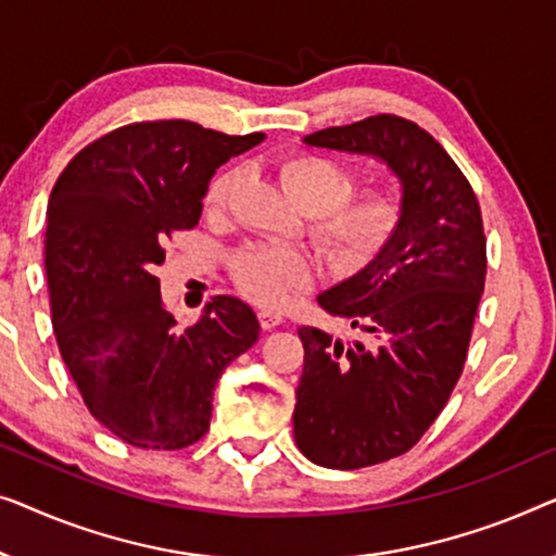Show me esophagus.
I'll return each mask as SVG.
<instances>
[{
    "label": "esophagus",
    "instance_id": "34e87169",
    "mask_svg": "<svg viewBox=\"0 0 556 556\" xmlns=\"http://www.w3.org/2000/svg\"><path fill=\"white\" fill-rule=\"evenodd\" d=\"M260 323H262L264 330H275V327H279L281 323H285V317H281L279 312L262 309V312H260Z\"/></svg>",
    "mask_w": 556,
    "mask_h": 556
}]
</instances>
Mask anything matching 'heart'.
<instances>
[{
    "label": "heart",
    "instance_id": "1",
    "mask_svg": "<svg viewBox=\"0 0 556 556\" xmlns=\"http://www.w3.org/2000/svg\"><path fill=\"white\" fill-rule=\"evenodd\" d=\"M241 178L226 168L208 184L206 208L218 214L231 203ZM279 181L292 201L312 214V237L334 267L357 269L380 254L403 222L401 199L388 189L355 197V176L330 155L300 151L279 161ZM231 275L241 292L264 307H277L296 289L312 285L317 264L302 249L249 244L237 252Z\"/></svg>",
    "mask_w": 556,
    "mask_h": 556
}]
</instances>
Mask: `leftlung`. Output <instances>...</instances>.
I'll return each mask as SVG.
<instances>
[{
	"instance_id": "1",
	"label": "left lung",
	"mask_w": 556,
	"mask_h": 556,
	"mask_svg": "<svg viewBox=\"0 0 556 556\" xmlns=\"http://www.w3.org/2000/svg\"><path fill=\"white\" fill-rule=\"evenodd\" d=\"M307 146L372 155L401 181L403 222L355 277L317 296L365 340L302 327L294 441L312 464L363 468L420 441L464 372L486 281L476 193L443 146L413 121L370 115Z\"/></svg>"
}]
</instances>
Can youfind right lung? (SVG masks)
Returning <instances> with one entry per match:
<instances>
[{
  "label": "right lung",
  "mask_w": 556,
  "mask_h": 556,
  "mask_svg": "<svg viewBox=\"0 0 556 556\" xmlns=\"http://www.w3.org/2000/svg\"><path fill=\"white\" fill-rule=\"evenodd\" d=\"M262 140L191 121L130 123L85 146L54 184L45 231L54 338L92 418L136 448L197 443L226 365L260 340L254 309L229 294L181 330L153 271L168 239L199 224L216 168Z\"/></svg>",
  "instance_id": "right-lung-1"
}]
</instances>
